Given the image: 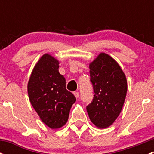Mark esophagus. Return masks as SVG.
Here are the masks:
<instances>
[{"label": "esophagus", "mask_w": 154, "mask_h": 154, "mask_svg": "<svg viewBox=\"0 0 154 154\" xmlns=\"http://www.w3.org/2000/svg\"><path fill=\"white\" fill-rule=\"evenodd\" d=\"M74 96L77 97V98H78V97H79V92H78V91H74Z\"/></svg>", "instance_id": "obj_1"}]
</instances>
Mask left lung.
<instances>
[{
	"label": "left lung",
	"instance_id": "8db88e82",
	"mask_svg": "<svg viewBox=\"0 0 154 154\" xmlns=\"http://www.w3.org/2000/svg\"><path fill=\"white\" fill-rule=\"evenodd\" d=\"M90 81L94 94L86 106L91 122L106 128L116 120L125 103L127 91L126 77L117 62L101 53L89 66Z\"/></svg>",
	"mask_w": 154,
	"mask_h": 154
}]
</instances>
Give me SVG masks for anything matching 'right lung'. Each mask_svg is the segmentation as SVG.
<instances>
[{
    "instance_id": "1",
    "label": "right lung",
    "mask_w": 154,
    "mask_h": 154,
    "mask_svg": "<svg viewBox=\"0 0 154 154\" xmlns=\"http://www.w3.org/2000/svg\"><path fill=\"white\" fill-rule=\"evenodd\" d=\"M27 91L31 104L46 125L57 129L66 125L76 97L66 89L56 59L49 54L41 57L29 77Z\"/></svg>"
}]
</instances>
